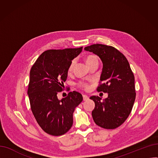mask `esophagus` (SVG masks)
Returning <instances> with one entry per match:
<instances>
[{
	"label": "esophagus",
	"mask_w": 158,
	"mask_h": 158,
	"mask_svg": "<svg viewBox=\"0 0 158 158\" xmlns=\"http://www.w3.org/2000/svg\"><path fill=\"white\" fill-rule=\"evenodd\" d=\"M82 97H83V101H88L89 99V97L88 95H82Z\"/></svg>",
	"instance_id": "34e87169"
}]
</instances>
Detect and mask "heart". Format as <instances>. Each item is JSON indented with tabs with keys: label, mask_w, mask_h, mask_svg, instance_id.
Here are the masks:
<instances>
[{
	"label": "heart",
	"mask_w": 158,
	"mask_h": 158,
	"mask_svg": "<svg viewBox=\"0 0 158 158\" xmlns=\"http://www.w3.org/2000/svg\"><path fill=\"white\" fill-rule=\"evenodd\" d=\"M98 61V58L95 56H94V55H89L86 58V62L87 64H89V63H92L94 61ZM75 64H76V60H73L71 62V63L69 66V72L72 70ZM82 86H83L85 88H87V86L85 84H82Z\"/></svg>",
	"instance_id": "1"
}]
</instances>
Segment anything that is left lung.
<instances>
[{
	"instance_id": "1",
	"label": "left lung",
	"mask_w": 158,
	"mask_h": 158,
	"mask_svg": "<svg viewBox=\"0 0 158 158\" xmlns=\"http://www.w3.org/2000/svg\"><path fill=\"white\" fill-rule=\"evenodd\" d=\"M85 50L101 60L100 81L102 84L97 91L108 94L103 101L98 96L89 98L95 104L92 112L93 119L102 128L115 129L126 121L133 106L136 98L134 74L126 57L111 46L94 44Z\"/></svg>"
}]
</instances>
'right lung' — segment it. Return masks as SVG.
<instances>
[{"instance_id": "add662e5", "label": "right lung", "mask_w": 158, "mask_h": 158, "mask_svg": "<svg viewBox=\"0 0 158 158\" xmlns=\"http://www.w3.org/2000/svg\"><path fill=\"white\" fill-rule=\"evenodd\" d=\"M82 47L48 50L41 54L30 71L27 94L31 108L39 126L47 134L63 135L73 124V113L82 102V95L73 91L59 100L72 61Z\"/></svg>"}]
</instances>
